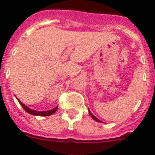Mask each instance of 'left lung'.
Here are the masks:
<instances>
[{
	"label": "left lung",
	"instance_id": "1",
	"mask_svg": "<svg viewBox=\"0 0 155 155\" xmlns=\"http://www.w3.org/2000/svg\"><path fill=\"white\" fill-rule=\"evenodd\" d=\"M89 114H90V116H91V117H92V118H93V120H96V121H97V122H101V121H100V120H99V119H97V118L96 117H95V116L93 115V114H92L91 112H90V110H89Z\"/></svg>",
	"mask_w": 155,
	"mask_h": 155
}]
</instances>
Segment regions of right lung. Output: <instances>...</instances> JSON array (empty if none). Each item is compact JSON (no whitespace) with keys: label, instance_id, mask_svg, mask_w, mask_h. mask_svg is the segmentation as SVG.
Here are the masks:
<instances>
[{"label":"right lung","instance_id":"1","mask_svg":"<svg viewBox=\"0 0 155 155\" xmlns=\"http://www.w3.org/2000/svg\"><path fill=\"white\" fill-rule=\"evenodd\" d=\"M18 102L20 103V104L21 105V107H23V109L26 111V112H28V114H32V115H35V116H50V115H51V114H53L54 113H55V111L57 110V109H58V107H56L55 108L51 110L41 111V112H40V111L33 110H31V109L28 108V107H26L25 104H22L20 100H18Z\"/></svg>","mask_w":155,"mask_h":155}]
</instances>
